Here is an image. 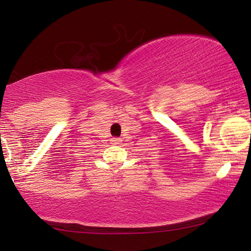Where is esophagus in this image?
Segmentation results:
<instances>
[{"label":"esophagus","mask_w":251,"mask_h":251,"mask_svg":"<svg viewBox=\"0 0 251 251\" xmlns=\"http://www.w3.org/2000/svg\"><path fill=\"white\" fill-rule=\"evenodd\" d=\"M120 142H121V138H118V137H114V138H112L113 144H120Z\"/></svg>","instance_id":"esophagus-1"}]
</instances>
